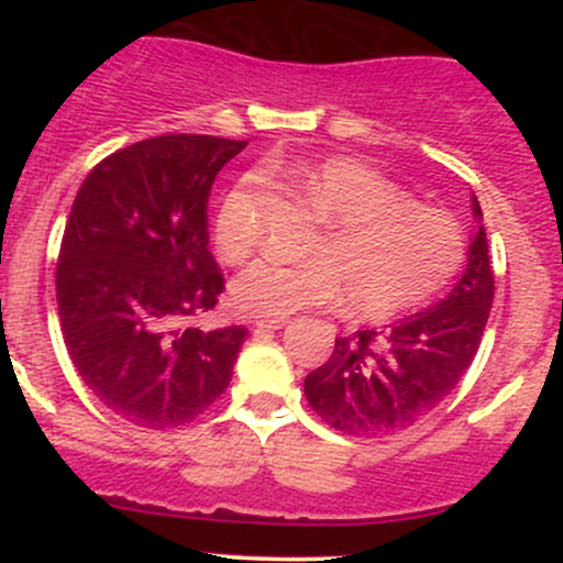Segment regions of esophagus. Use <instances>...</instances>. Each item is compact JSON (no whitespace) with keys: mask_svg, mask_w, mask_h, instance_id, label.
I'll list each match as a JSON object with an SVG mask.
<instances>
[{"mask_svg":"<svg viewBox=\"0 0 563 563\" xmlns=\"http://www.w3.org/2000/svg\"><path fill=\"white\" fill-rule=\"evenodd\" d=\"M286 322H288L286 318H260V320H254V328L256 331H280Z\"/></svg>","mask_w":563,"mask_h":563,"instance_id":"1","label":"esophagus"}]
</instances>
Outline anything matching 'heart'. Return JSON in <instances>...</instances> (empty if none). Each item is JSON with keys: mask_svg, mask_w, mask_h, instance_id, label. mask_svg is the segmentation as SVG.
<instances>
[{"mask_svg": "<svg viewBox=\"0 0 563 563\" xmlns=\"http://www.w3.org/2000/svg\"><path fill=\"white\" fill-rule=\"evenodd\" d=\"M325 235L307 262L260 260L232 283V301L249 314L286 318L346 296L365 320L418 309L457 275L466 235L444 211L416 203L402 187L357 158H328L299 172ZM214 243L224 262H243L256 245L254 187L235 185L219 203Z\"/></svg>", "mask_w": 563, "mask_h": 563, "instance_id": "heart-1", "label": "heart"}]
</instances>
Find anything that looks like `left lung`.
<instances>
[{
	"instance_id": "8db88e82",
	"label": "left lung",
	"mask_w": 563,
	"mask_h": 563,
	"mask_svg": "<svg viewBox=\"0 0 563 563\" xmlns=\"http://www.w3.org/2000/svg\"><path fill=\"white\" fill-rule=\"evenodd\" d=\"M471 206L479 230L455 288L431 309L394 325L335 339L328 363L303 378L309 407L341 434L380 437L407 429L434 410L474 363L493 307L495 275L476 196Z\"/></svg>"
}]
</instances>
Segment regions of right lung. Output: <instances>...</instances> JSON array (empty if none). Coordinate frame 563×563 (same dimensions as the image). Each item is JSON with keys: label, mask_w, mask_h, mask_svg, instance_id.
I'll return each instance as SVG.
<instances>
[{"label": "right lung", "mask_w": 563, "mask_h": 563, "mask_svg": "<svg viewBox=\"0 0 563 563\" xmlns=\"http://www.w3.org/2000/svg\"><path fill=\"white\" fill-rule=\"evenodd\" d=\"M245 140L161 134L87 174L63 232L55 288L84 384L124 421L174 429L230 386L243 325L198 331L224 277L209 251V192Z\"/></svg>", "instance_id": "1"}]
</instances>
